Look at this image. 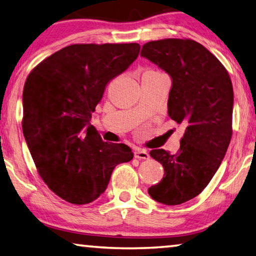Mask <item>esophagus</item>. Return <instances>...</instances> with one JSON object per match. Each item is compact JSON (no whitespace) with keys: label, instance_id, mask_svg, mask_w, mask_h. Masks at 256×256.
I'll use <instances>...</instances> for the list:
<instances>
[{"label":"esophagus","instance_id":"34e87169","mask_svg":"<svg viewBox=\"0 0 256 256\" xmlns=\"http://www.w3.org/2000/svg\"><path fill=\"white\" fill-rule=\"evenodd\" d=\"M134 157L138 158V160H148L150 156H149V152H146L144 149H136Z\"/></svg>","mask_w":256,"mask_h":256}]
</instances>
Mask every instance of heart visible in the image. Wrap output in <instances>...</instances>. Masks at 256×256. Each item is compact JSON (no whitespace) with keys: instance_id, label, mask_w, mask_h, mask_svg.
Returning a JSON list of instances; mask_svg holds the SVG:
<instances>
[{"instance_id":"1","label":"heart","mask_w":256,"mask_h":256,"mask_svg":"<svg viewBox=\"0 0 256 256\" xmlns=\"http://www.w3.org/2000/svg\"><path fill=\"white\" fill-rule=\"evenodd\" d=\"M148 72H154V70H148Z\"/></svg>"}]
</instances>
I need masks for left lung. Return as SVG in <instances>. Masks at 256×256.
Listing matches in <instances>:
<instances>
[{
	"instance_id": "obj_1",
	"label": "left lung",
	"mask_w": 256,
	"mask_h": 256,
	"mask_svg": "<svg viewBox=\"0 0 256 256\" xmlns=\"http://www.w3.org/2000/svg\"><path fill=\"white\" fill-rule=\"evenodd\" d=\"M140 56L171 77L168 116L186 128L176 155L150 152L164 176L148 192L164 205H180L205 189L226 156L232 136V83L216 56L196 40H152Z\"/></svg>"
}]
</instances>
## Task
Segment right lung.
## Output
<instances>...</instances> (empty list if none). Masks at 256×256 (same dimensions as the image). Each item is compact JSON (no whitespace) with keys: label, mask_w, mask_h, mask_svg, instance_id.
Returning <instances> with one entry per match:
<instances>
[{"label":"right lung","mask_w":256,"mask_h":256,"mask_svg":"<svg viewBox=\"0 0 256 256\" xmlns=\"http://www.w3.org/2000/svg\"><path fill=\"white\" fill-rule=\"evenodd\" d=\"M140 52L138 43L72 44L28 75L22 92V132L40 178L68 202L83 205L104 192L116 165L133 152L108 144L91 125L104 88Z\"/></svg>","instance_id":"right-lung-1"}]
</instances>
